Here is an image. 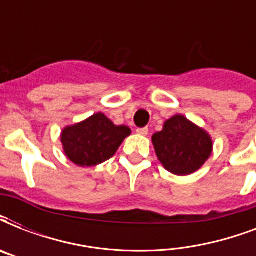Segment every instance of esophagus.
Returning <instances> with one entry per match:
<instances>
[{"instance_id": "1", "label": "esophagus", "mask_w": 256, "mask_h": 256, "mask_svg": "<svg viewBox=\"0 0 256 256\" xmlns=\"http://www.w3.org/2000/svg\"><path fill=\"white\" fill-rule=\"evenodd\" d=\"M136 134L140 136H148V128H136Z\"/></svg>"}]
</instances>
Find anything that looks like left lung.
<instances>
[{
	"label": "left lung",
	"instance_id": "left-lung-1",
	"mask_svg": "<svg viewBox=\"0 0 256 256\" xmlns=\"http://www.w3.org/2000/svg\"><path fill=\"white\" fill-rule=\"evenodd\" d=\"M162 166L171 174L184 176L198 171L212 152L211 136L182 114L172 116L152 136Z\"/></svg>",
	"mask_w": 256,
	"mask_h": 256
}]
</instances>
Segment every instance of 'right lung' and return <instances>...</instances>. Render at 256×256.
Instances as JSON below:
<instances>
[{"label": "right lung", "mask_w": 256, "mask_h": 256, "mask_svg": "<svg viewBox=\"0 0 256 256\" xmlns=\"http://www.w3.org/2000/svg\"><path fill=\"white\" fill-rule=\"evenodd\" d=\"M132 130L114 124L104 112L66 126L61 132L62 148L68 160L81 168H92L110 160Z\"/></svg>", "instance_id": "add662e5"}]
</instances>
